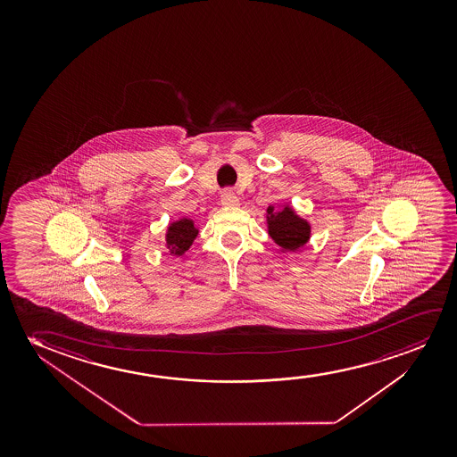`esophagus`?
<instances>
[{
  "instance_id": "34e87169",
  "label": "esophagus",
  "mask_w": 457,
  "mask_h": 457,
  "mask_svg": "<svg viewBox=\"0 0 457 457\" xmlns=\"http://www.w3.org/2000/svg\"><path fill=\"white\" fill-rule=\"evenodd\" d=\"M221 204L228 207L238 206L237 195L232 194L231 190H226L221 194Z\"/></svg>"
}]
</instances>
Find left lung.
I'll list each match as a JSON object with an SVG mask.
<instances>
[{
	"label": "left lung",
	"mask_w": 457,
	"mask_h": 457,
	"mask_svg": "<svg viewBox=\"0 0 457 457\" xmlns=\"http://www.w3.org/2000/svg\"><path fill=\"white\" fill-rule=\"evenodd\" d=\"M267 225L270 237L282 251H296L307 244L311 238V225L306 220L301 219L290 206L275 211V207L267 209Z\"/></svg>",
	"instance_id": "1"
}]
</instances>
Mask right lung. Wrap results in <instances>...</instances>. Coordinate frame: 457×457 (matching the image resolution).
Masks as SVG:
<instances>
[{"label":"right lung","mask_w":457,"mask_h":457,"mask_svg":"<svg viewBox=\"0 0 457 457\" xmlns=\"http://www.w3.org/2000/svg\"><path fill=\"white\" fill-rule=\"evenodd\" d=\"M196 236H198V229L195 226L194 220L184 217L170 223L165 234V245L171 254L182 256L192 246Z\"/></svg>","instance_id":"right-lung-1"}]
</instances>
